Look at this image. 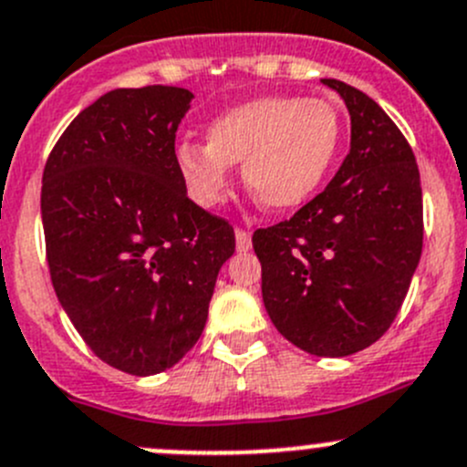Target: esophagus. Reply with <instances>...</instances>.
<instances>
[{
	"label": "esophagus",
	"instance_id": "esophagus-1",
	"mask_svg": "<svg viewBox=\"0 0 467 467\" xmlns=\"http://www.w3.org/2000/svg\"><path fill=\"white\" fill-rule=\"evenodd\" d=\"M252 247V235H249L247 229H235V249L238 252H247Z\"/></svg>",
	"mask_w": 467,
	"mask_h": 467
}]
</instances>
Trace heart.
<instances>
[{"instance_id":"b5f03b06","label":"heart","mask_w":467,"mask_h":467,"mask_svg":"<svg viewBox=\"0 0 467 467\" xmlns=\"http://www.w3.org/2000/svg\"><path fill=\"white\" fill-rule=\"evenodd\" d=\"M340 145L338 110L325 99L267 95L220 113L206 145L182 142L177 165L197 204L218 206L232 191V165L270 209L288 211L325 183Z\"/></svg>"}]
</instances>
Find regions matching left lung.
Wrapping results in <instances>:
<instances>
[{
  "instance_id": "8db88e82",
  "label": "left lung",
  "mask_w": 467,
  "mask_h": 467,
  "mask_svg": "<svg viewBox=\"0 0 467 467\" xmlns=\"http://www.w3.org/2000/svg\"><path fill=\"white\" fill-rule=\"evenodd\" d=\"M345 99L352 145L329 186L290 220L256 229L263 304L285 340L316 357L361 352L390 329L422 254V188L404 133L366 92Z\"/></svg>"
}]
</instances>
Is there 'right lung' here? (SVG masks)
Listing matches in <instances>:
<instances>
[{
    "label": "right lung",
    "mask_w": 467,
    "mask_h": 467,
    "mask_svg": "<svg viewBox=\"0 0 467 467\" xmlns=\"http://www.w3.org/2000/svg\"><path fill=\"white\" fill-rule=\"evenodd\" d=\"M192 92L118 88L67 124L43 172L54 290L83 343L136 377L182 361L204 331L234 227L186 195L174 138Z\"/></svg>",
    "instance_id": "right-lung-1"
}]
</instances>
